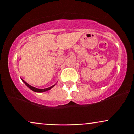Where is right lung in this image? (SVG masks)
I'll list each match as a JSON object with an SVG mask.
<instances>
[{
	"instance_id": "1",
	"label": "right lung",
	"mask_w": 134,
	"mask_h": 134,
	"mask_svg": "<svg viewBox=\"0 0 134 134\" xmlns=\"http://www.w3.org/2000/svg\"><path fill=\"white\" fill-rule=\"evenodd\" d=\"M21 79V80H22V82H24V84H25V85H26V86H27V87H29V89H31V90H32V91H34V92H36V93H43V92L47 91H48V90H50V89H52V88L53 87H54V86H55V84L53 85V86H52L51 87H48V88H46V89H38V88H36V87H33V86H31V85H29V84H27V83L26 82H25V81H24V80H23L22 79Z\"/></svg>"
}]
</instances>
